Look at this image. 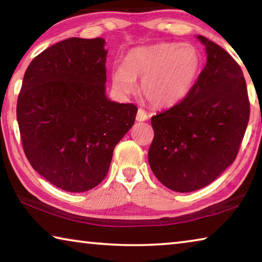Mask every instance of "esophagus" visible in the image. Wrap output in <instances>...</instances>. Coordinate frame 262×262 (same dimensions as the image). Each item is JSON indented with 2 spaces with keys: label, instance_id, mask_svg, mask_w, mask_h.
<instances>
[{
  "label": "esophagus",
  "instance_id": "34e87169",
  "mask_svg": "<svg viewBox=\"0 0 262 262\" xmlns=\"http://www.w3.org/2000/svg\"><path fill=\"white\" fill-rule=\"evenodd\" d=\"M148 118H149V115L147 114V112L142 108H139V111H137V114H136V120L137 121H145V120H148Z\"/></svg>",
  "mask_w": 262,
  "mask_h": 262
}]
</instances>
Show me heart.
Here are the masks:
<instances>
[{"label": "heart", "mask_w": 262, "mask_h": 262, "mask_svg": "<svg viewBox=\"0 0 262 262\" xmlns=\"http://www.w3.org/2000/svg\"><path fill=\"white\" fill-rule=\"evenodd\" d=\"M200 69L201 54L192 43L158 42L129 51L125 64L113 70L112 82L119 92L129 95L136 90V78H142L145 99L166 107L185 98Z\"/></svg>", "instance_id": "1"}]
</instances>
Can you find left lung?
Masks as SVG:
<instances>
[{
    "label": "left lung",
    "instance_id": "left-lung-1",
    "mask_svg": "<svg viewBox=\"0 0 262 262\" xmlns=\"http://www.w3.org/2000/svg\"><path fill=\"white\" fill-rule=\"evenodd\" d=\"M207 63L185 98L154 115L150 167L161 183L187 193L233 163L250 119L246 82L233 57L202 35Z\"/></svg>",
    "mask_w": 262,
    "mask_h": 262
}]
</instances>
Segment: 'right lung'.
<instances>
[{"instance_id": "1", "label": "right lung", "mask_w": 262, "mask_h": 262, "mask_svg": "<svg viewBox=\"0 0 262 262\" xmlns=\"http://www.w3.org/2000/svg\"><path fill=\"white\" fill-rule=\"evenodd\" d=\"M101 38H69L46 48L29 64L17 100L26 158L56 187L81 193L106 177L113 150L134 125V104L105 94Z\"/></svg>"}]
</instances>
